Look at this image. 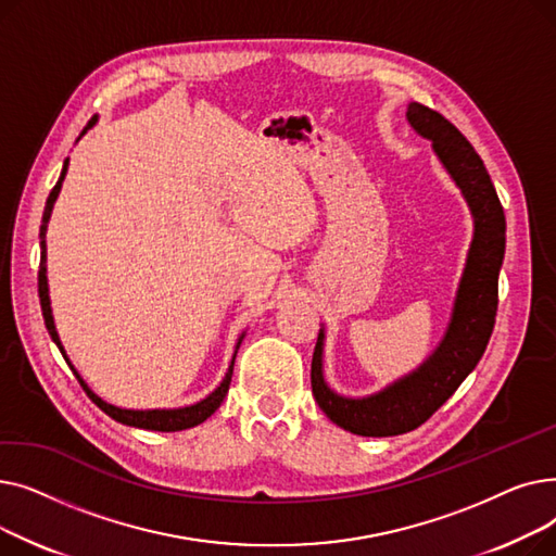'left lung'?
I'll return each instance as SVG.
<instances>
[{"label": "left lung", "mask_w": 556, "mask_h": 556, "mask_svg": "<svg viewBox=\"0 0 556 556\" xmlns=\"http://www.w3.org/2000/svg\"><path fill=\"white\" fill-rule=\"evenodd\" d=\"M405 119L432 141L455 187L473 216V239L466 254L444 338L410 374L381 392L342 396L325 378V327L317 333L311 386L317 405L340 428L363 437H392L419 428L442 407L480 363L498 308V275L505 258V212L484 162L473 146L440 112L417 101L407 103Z\"/></svg>", "instance_id": "obj_1"}]
</instances>
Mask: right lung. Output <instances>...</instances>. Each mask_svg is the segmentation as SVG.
<instances>
[{"mask_svg":"<svg viewBox=\"0 0 556 556\" xmlns=\"http://www.w3.org/2000/svg\"><path fill=\"white\" fill-rule=\"evenodd\" d=\"M99 122V116H92L90 124H87L80 132V137L90 130L94 124ZM78 137V139H80ZM76 139V141H78ZM67 166H70V157L65 160L63 164V170H61V178H58L55 187L51 189L49 198H47V204H45V214H42V225H40V270H38V295H40V306H42V317H45V325H47V331L51 336V340L55 342V346L61 349L63 358L67 361V365L72 367V371L76 374L80 388L87 392V396H90L101 410L112 417L114 421H119L124 426H132V428H143V430H157V432H175V430H187V428H193L198 424H202L204 419H210L225 399L227 390H229V383H231V371H233V361H237V354H239V346L245 338V331L239 336L237 340V346H233V356H231V363L225 371V378L220 381V386L207 394L204 399H200L198 403L193 405H185V407H155V410H130V407H119V405H112L108 401H103L90 386H87L83 381V376L76 371V367L72 365V361L67 358L65 354V346L61 342V338H58V331H55V323H53V313H51V298H49V283H47V225H49V218H51V212H53V202L58 200V193H61L63 189V180L67 175Z\"/></svg>","mask_w":556,"mask_h":556,"instance_id":"obj_1","label":"right lung"}]
</instances>
